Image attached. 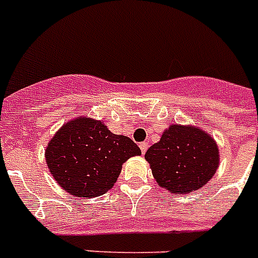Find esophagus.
<instances>
[{
  "instance_id": "1",
  "label": "esophagus",
  "mask_w": 258,
  "mask_h": 258,
  "mask_svg": "<svg viewBox=\"0 0 258 258\" xmlns=\"http://www.w3.org/2000/svg\"><path fill=\"white\" fill-rule=\"evenodd\" d=\"M140 147V151H142V154H146V151L148 150V143L147 142H142V143L139 144Z\"/></svg>"
}]
</instances>
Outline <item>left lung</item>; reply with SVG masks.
Segmentation results:
<instances>
[{"instance_id": "obj_1", "label": "left lung", "mask_w": 258, "mask_h": 258, "mask_svg": "<svg viewBox=\"0 0 258 258\" xmlns=\"http://www.w3.org/2000/svg\"><path fill=\"white\" fill-rule=\"evenodd\" d=\"M160 187L185 195L200 189L219 167V148L212 136L192 125L172 124L146 152Z\"/></svg>"}]
</instances>
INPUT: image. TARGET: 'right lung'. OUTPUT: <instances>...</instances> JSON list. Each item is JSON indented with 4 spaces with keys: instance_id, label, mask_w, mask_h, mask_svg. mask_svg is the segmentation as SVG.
Returning <instances> with one entry per match:
<instances>
[{
    "instance_id": "obj_1",
    "label": "right lung",
    "mask_w": 258,
    "mask_h": 258,
    "mask_svg": "<svg viewBox=\"0 0 258 258\" xmlns=\"http://www.w3.org/2000/svg\"><path fill=\"white\" fill-rule=\"evenodd\" d=\"M142 154L133 140L115 135L100 122L78 116L63 124L45 150L46 164L77 198H96L114 187L123 163Z\"/></svg>"
}]
</instances>
